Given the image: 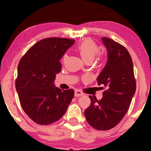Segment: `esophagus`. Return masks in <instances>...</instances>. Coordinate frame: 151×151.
Wrapping results in <instances>:
<instances>
[{"label": "esophagus", "instance_id": "34e87169", "mask_svg": "<svg viewBox=\"0 0 151 151\" xmlns=\"http://www.w3.org/2000/svg\"><path fill=\"white\" fill-rule=\"evenodd\" d=\"M81 96H83V93H82L81 91L76 89L75 90V96L76 97H80Z\"/></svg>", "mask_w": 151, "mask_h": 151}]
</instances>
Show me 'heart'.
<instances>
[{
  "mask_svg": "<svg viewBox=\"0 0 151 151\" xmlns=\"http://www.w3.org/2000/svg\"><path fill=\"white\" fill-rule=\"evenodd\" d=\"M77 50L84 61L91 60H93L99 52V47L96 42L91 39H85L82 40L77 47Z\"/></svg>",
  "mask_w": 151,
  "mask_h": 151,
  "instance_id": "obj_1",
  "label": "heart"
}]
</instances>
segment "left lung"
Masks as SVG:
<instances>
[{
	"label": "left lung",
	"instance_id": "8db88e82",
	"mask_svg": "<svg viewBox=\"0 0 151 151\" xmlns=\"http://www.w3.org/2000/svg\"><path fill=\"white\" fill-rule=\"evenodd\" d=\"M102 41L107 51V62L97 81L106 90L100 100L89 96L91 103L84 115L94 129L106 131L118 124L127 113L136 83L133 61L127 49L106 37L102 38Z\"/></svg>",
	"mask_w": 151,
	"mask_h": 151
}]
</instances>
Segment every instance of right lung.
I'll use <instances>...</instances> for the list:
<instances>
[{"instance_id":"1","label":"right lung","mask_w":151,"mask_h":151,"mask_svg":"<svg viewBox=\"0 0 151 151\" xmlns=\"http://www.w3.org/2000/svg\"><path fill=\"white\" fill-rule=\"evenodd\" d=\"M72 39L48 38L38 41L20 59L16 88L21 106L34 122L50 124L61 118L74 96L73 89L55 86L60 63L74 44Z\"/></svg>"}]
</instances>
